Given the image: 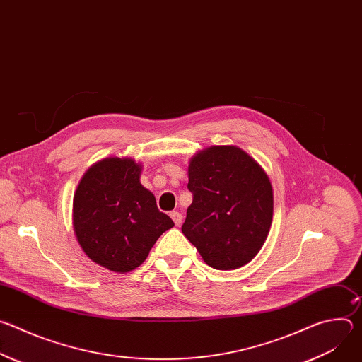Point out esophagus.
<instances>
[{"instance_id": "obj_1", "label": "esophagus", "mask_w": 362, "mask_h": 362, "mask_svg": "<svg viewBox=\"0 0 362 362\" xmlns=\"http://www.w3.org/2000/svg\"><path fill=\"white\" fill-rule=\"evenodd\" d=\"M170 216H172V219H173V222H175V225H176V226H179V225L182 223V219H183V216H182L179 212L173 211V212L170 214Z\"/></svg>"}]
</instances>
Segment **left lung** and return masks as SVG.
Here are the masks:
<instances>
[{
    "mask_svg": "<svg viewBox=\"0 0 362 362\" xmlns=\"http://www.w3.org/2000/svg\"><path fill=\"white\" fill-rule=\"evenodd\" d=\"M183 235L215 269H236L262 247L272 222L271 182L247 153L214 146L190 160Z\"/></svg>",
    "mask_w": 362,
    "mask_h": 362,
    "instance_id": "left-lung-1",
    "label": "left lung"
}]
</instances>
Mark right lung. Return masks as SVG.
<instances>
[{"instance_id": "obj_1", "label": "right lung", "mask_w": 362, "mask_h": 362, "mask_svg": "<svg viewBox=\"0 0 362 362\" xmlns=\"http://www.w3.org/2000/svg\"><path fill=\"white\" fill-rule=\"evenodd\" d=\"M133 159L109 158L83 176L73 202V226L86 255L113 272H130L144 262L173 221L140 183Z\"/></svg>"}]
</instances>
